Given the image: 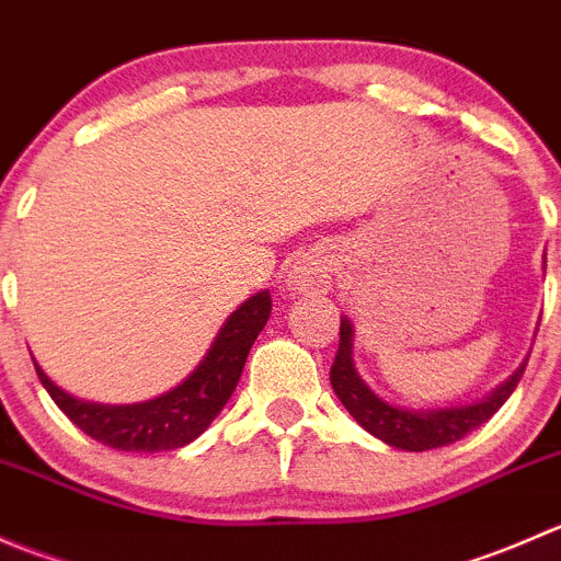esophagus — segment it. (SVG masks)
<instances>
[{"mask_svg": "<svg viewBox=\"0 0 561 561\" xmlns=\"http://www.w3.org/2000/svg\"><path fill=\"white\" fill-rule=\"evenodd\" d=\"M290 282L296 290H320V287H325L328 285L325 260L304 257L301 263H296V268H293Z\"/></svg>", "mask_w": 561, "mask_h": 561, "instance_id": "1", "label": "esophagus"}]
</instances>
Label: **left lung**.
I'll list each match as a JSON object with an SVG mask.
<instances>
[{"label":"left lung","mask_w":561,"mask_h":561,"mask_svg":"<svg viewBox=\"0 0 561 561\" xmlns=\"http://www.w3.org/2000/svg\"><path fill=\"white\" fill-rule=\"evenodd\" d=\"M339 353L333 358L331 366V386L336 390L339 401L344 404V410L360 423L369 434H375L382 443L393 445L401 450H432L443 448V445L458 443L467 434H472L474 428L483 426L522 382L524 369L516 371L511 380L502 388H496L494 393L485 401L472 407H461V410H439V412H410L399 410V407L388 404L380 396H375L358 377L353 366V325L350 320H342L339 328Z\"/></svg>","instance_id":"8db88e82"}]
</instances>
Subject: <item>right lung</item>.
Wrapping results in <instances>:
<instances>
[{"instance_id": "1", "label": "right lung", "mask_w": 561, "mask_h": 561, "mask_svg": "<svg viewBox=\"0 0 561 561\" xmlns=\"http://www.w3.org/2000/svg\"><path fill=\"white\" fill-rule=\"evenodd\" d=\"M271 314V296L257 293L241 309L230 314L217 342L208 350L195 375L171 393L133 407H107L72 399L56 388L35 364L39 382L48 390L61 412L98 443L127 454H157V450L184 448L201 437L208 423L219 415L244 371L247 355Z\"/></svg>"}]
</instances>
